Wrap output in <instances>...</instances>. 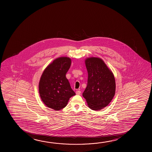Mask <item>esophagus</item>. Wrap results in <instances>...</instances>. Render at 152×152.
<instances>
[{"label": "esophagus", "mask_w": 152, "mask_h": 152, "mask_svg": "<svg viewBox=\"0 0 152 152\" xmlns=\"http://www.w3.org/2000/svg\"><path fill=\"white\" fill-rule=\"evenodd\" d=\"M80 93H81V92L79 91V90H77L76 91V94L77 95H80Z\"/></svg>", "instance_id": "1"}]
</instances>
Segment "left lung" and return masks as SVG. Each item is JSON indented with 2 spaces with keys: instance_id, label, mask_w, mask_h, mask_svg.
I'll use <instances>...</instances> for the list:
<instances>
[{
  "instance_id": "8db88e82",
  "label": "left lung",
  "mask_w": 152,
  "mask_h": 152,
  "mask_svg": "<svg viewBox=\"0 0 152 152\" xmlns=\"http://www.w3.org/2000/svg\"><path fill=\"white\" fill-rule=\"evenodd\" d=\"M85 65L88 72V80L87 87L83 96L90 109L100 110L107 107L115 96V77L100 58H87Z\"/></svg>"
}]
</instances>
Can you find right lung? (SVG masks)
<instances>
[{
	"label": "right lung",
	"instance_id": "obj_1",
	"mask_svg": "<svg viewBox=\"0 0 152 152\" xmlns=\"http://www.w3.org/2000/svg\"><path fill=\"white\" fill-rule=\"evenodd\" d=\"M70 65L69 58H58L43 72L39 90L41 100L48 107L55 110L62 109L70 98L76 94L66 77Z\"/></svg>",
	"mask_w": 152,
	"mask_h": 152
}]
</instances>
